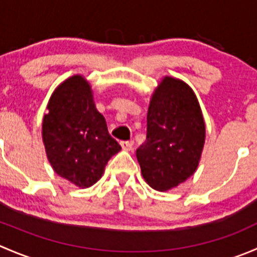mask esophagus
<instances>
[{"instance_id":"obj_1","label":"esophagus","mask_w":257,"mask_h":257,"mask_svg":"<svg viewBox=\"0 0 257 257\" xmlns=\"http://www.w3.org/2000/svg\"><path fill=\"white\" fill-rule=\"evenodd\" d=\"M120 145H121V148H123V150H126V152L132 150V148H133V144H132V142H128V141L120 142Z\"/></svg>"}]
</instances>
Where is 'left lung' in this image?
<instances>
[{"mask_svg":"<svg viewBox=\"0 0 257 257\" xmlns=\"http://www.w3.org/2000/svg\"><path fill=\"white\" fill-rule=\"evenodd\" d=\"M205 143L198 98L183 80L164 77L150 99L147 139L137 149L142 175L153 189L167 191L195 173Z\"/></svg>","mask_w":257,"mask_h":257,"instance_id":"left-lung-1","label":"left lung"}]
</instances>
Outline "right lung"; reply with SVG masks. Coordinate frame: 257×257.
<instances>
[{
	"label": "right lung",
	"instance_id": "obj_1",
	"mask_svg": "<svg viewBox=\"0 0 257 257\" xmlns=\"http://www.w3.org/2000/svg\"><path fill=\"white\" fill-rule=\"evenodd\" d=\"M42 121V139L52 168L79 188L102 178L108 160L121 149L108 133L84 77H69L56 88Z\"/></svg>",
	"mask_w": 257,
	"mask_h": 257
}]
</instances>
